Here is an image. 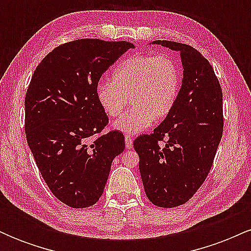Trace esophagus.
Returning <instances> with one entry per match:
<instances>
[{
    "instance_id": "1",
    "label": "esophagus",
    "mask_w": 251,
    "mask_h": 251,
    "mask_svg": "<svg viewBox=\"0 0 251 251\" xmlns=\"http://www.w3.org/2000/svg\"><path fill=\"white\" fill-rule=\"evenodd\" d=\"M125 145L126 149H132V146H133V140H132V138L128 137V135L125 137Z\"/></svg>"
}]
</instances>
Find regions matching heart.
I'll return each instance as SVG.
<instances>
[{"label":"heart","mask_w":251,"mask_h":251,"mask_svg":"<svg viewBox=\"0 0 251 251\" xmlns=\"http://www.w3.org/2000/svg\"><path fill=\"white\" fill-rule=\"evenodd\" d=\"M180 88L177 62L168 54H140L120 63L112 74V81L97 86L98 103L108 117H118L113 127L126 134H137L165 119L174 109Z\"/></svg>","instance_id":"b5f03b06"}]
</instances>
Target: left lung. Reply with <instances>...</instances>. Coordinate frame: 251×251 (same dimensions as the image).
I'll return each mask as SVG.
<instances>
[{"mask_svg":"<svg viewBox=\"0 0 251 251\" xmlns=\"http://www.w3.org/2000/svg\"><path fill=\"white\" fill-rule=\"evenodd\" d=\"M152 43L180 51L183 81L171 113L133 146L148 198L160 208H175L208 177L223 134V94L214 68L197 50L166 40Z\"/></svg>","mask_w":251,"mask_h":251,"instance_id":"1","label":"left lung"}]
</instances>
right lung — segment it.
I'll list each match as a JSON object with an SVG mask.
<instances>
[{"mask_svg": "<svg viewBox=\"0 0 251 251\" xmlns=\"http://www.w3.org/2000/svg\"><path fill=\"white\" fill-rule=\"evenodd\" d=\"M129 48L133 43L99 39L63 43L31 76L25 99L28 146L51 194L71 208H88L99 201L112 162L125 149L122 132L97 135L108 117L96 89ZM93 135L97 138L91 141Z\"/></svg>", "mask_w": 251, "mask_h": 251, "instance_id": "1", "label": "right lung"}]
</instances>
